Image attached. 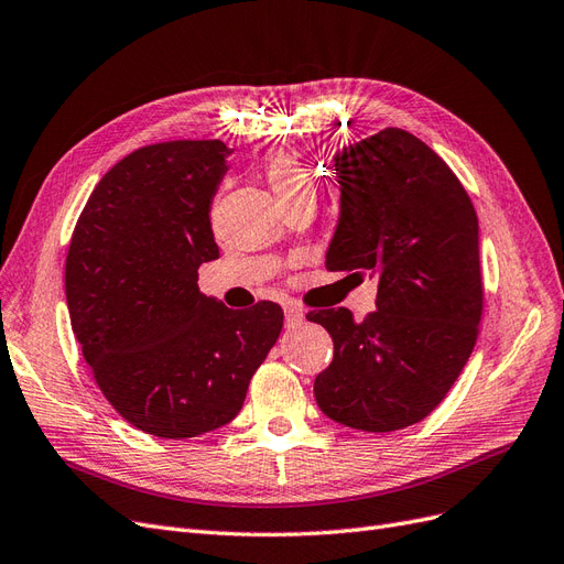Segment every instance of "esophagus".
Instances as JSON below:
<instances>
[{"mask_svg": "<svg viewBox=\"0 0 564 564\" xmlns=\"http://www.w3.org/2000/svg\"><path fill=\"white\" fill-rule=\"evenodd\" d=\"M283 312H285V328H297V325L304 321V312L295 304H288Z\"/></svg>", "mask_w": 564, "mask_h": 564, "instance_id": "obj_1", "label": "esophagus"}]
</instances>
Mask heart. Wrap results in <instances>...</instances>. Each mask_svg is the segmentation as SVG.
Listing matches in <instances>:
<instances>
[{
  "label": "heart",
  "instance_id": "b5f03b06",
  "mask_svg": "<svg viewBox=\"0 0 564 564\" xmlns=\"http://www.w3.org/2000/svg\"><path fill=\"white\" fill-rule=\"evenodd\" d=\"M264 173H267V183L271 185V189H274L279 198H285L290 194H297L302 189L312 187V177H308L302 163L295 156L283 154V152L269 156Z\"/></svg>",
  "mask_w": 564,
  "mask_h": 564
}]
</instances>
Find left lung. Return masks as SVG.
<instances>
[{"mask_svg": "<svg viewBox=\"0 0 564 564\" xmlns=\"http://www.w3.org/2000/svg\"><path fill=\"white\" fill-rule=\"evenodd\" d=\"M339 220L330 271H370L375 312L306 318L330 333L335 356L314 381L325 416L370 433L422 422L441 405L476 347L482 316L478 215L429 144L384 129L335 154Z\"/></svg>", "mask_w": 564, "mask_h": 564, "instance_id": "left-lung-1", "label": "left lung"}]
</instances>
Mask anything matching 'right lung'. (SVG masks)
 <instances>
[{"label":"right lung","mask_w":564,"mask_h":564,"mask_svg":"<svg viewBox=\"0 0 564 564\" xmlns=\"http://www.w3.org/2000/svg\"><path fill=\"white\" fill-rule=\"evenodd\" d=\"M231 150L173 140L123 156L79 215L65 262L72 330L110 405L156 438H194L241 412L283 312H234L198 290L220 258L213 196Z\"/></svg>","instance_id":"1"}]
</instances>
